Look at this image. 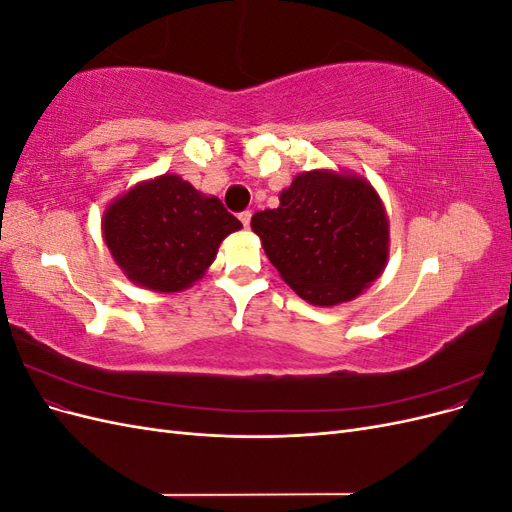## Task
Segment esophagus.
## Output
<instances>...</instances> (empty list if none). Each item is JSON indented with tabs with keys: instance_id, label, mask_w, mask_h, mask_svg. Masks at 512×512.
I'll list each match as a JSON object with an SVG mask.
<instances>
[{
	"instance_id": "34e87169",
	"label": "esophagus",
	"mask_w": 512,
	"mask_h": 512,
	"mask_svg": "<svg viewBox=\"0 0 512 512\" xmlns=\"http://www.w3.org/2000/svg\"><path fill=\"white\" fill-rule=\"evenodd\" d=\"M239 220L245 228H250V222H252V211H241L239 213Z\"/></svg>"
}]
</instances>
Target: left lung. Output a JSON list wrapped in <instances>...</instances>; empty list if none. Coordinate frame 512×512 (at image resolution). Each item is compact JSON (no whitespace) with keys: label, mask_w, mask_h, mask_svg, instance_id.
Segmentation results:
<instances>
[{"label":"left lung","mask_w":512,"mask_h":512,"mask_svg":"<svg viewBox=\"0 0 512 512\" xmlns=\"http://www.w3.org/2000/svg\"><path fill=\"white\" fill-rule=\"evenodd\" d=\"M271 265L312 305L352 301L389 260V218L371 183L354 173L309 170L252 215Z\"/></svg>","instance_id":"left-lung-1"}]
</instances>
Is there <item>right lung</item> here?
Listing matches in <instances>:
<instances>
[{
	"instance_id": "1",
	"label": "right lung",
	"mask_w": 512,
	"mask_h": 512,
	"mask_svg": "<svg viewBox=\"0 0 512 512\" xmlns=\"http://www.w3.org/2000/svg\"><path fill=\"white\" fill-rule=\"evenodd\" d=\"M243 228L220 198L200 194L177 175L136 183L102 218L108 252L130 282L179 292L205 275L220 243Z\"/></svg>"
}]
</instances>
